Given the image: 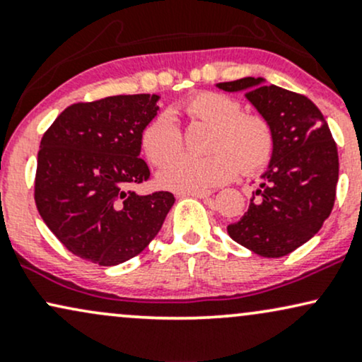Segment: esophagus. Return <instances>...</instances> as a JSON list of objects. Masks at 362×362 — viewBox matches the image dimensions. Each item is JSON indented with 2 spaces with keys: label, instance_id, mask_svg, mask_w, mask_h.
<instances>
[{
  "label": "esophagus",
  "instance_id": "34e87169",
  "mask_svg": "<svg viewBox=\"0 0 362 362\" xmlns=\"http://www.w3.org/2000/svg\"><path fill=\"white\" fill-rule=\"evenodd\" d=\"M185 194L192 195V197H197V199H206L213 192H211V190H195V192H185Z\"/></svg>",
  "mask_w": 362,
  "mask_h": 362
}]
</instances>
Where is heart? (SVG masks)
I'll use <instances>...</instances> for the list:
<instances>
[{
    "label": "heart",
    "mask_w": 362,
    "mask_h": 362,
    "mask_svg": "<svg viewBox=\"0 0 362 362\" xmlns=\"http://www.w3.org/2000/svg\"><path fill=\"white\" fill-rule=\"evenodd\" d=\"M192 122L211 126L206 149L211 155L182 156L160 173L165 189L195 192L224 184L236 168L252 175L267 167L274 155V131L260 114L243 112L236 98L216 91H201L180 103ZM141 149L155 167L170 163L182 149V131L170 112H160L141 131Z\"/></svg>",
    "instance_id": "1"
}]
</instances>
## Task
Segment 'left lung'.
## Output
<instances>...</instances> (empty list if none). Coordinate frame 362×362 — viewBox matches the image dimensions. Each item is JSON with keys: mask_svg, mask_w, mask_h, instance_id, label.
I'll return each mask as SVG.
<instances>
[{"mask_svg": "<svg viewBox=\"0 0 362 362\" xmlns=\"http://www.w3.org/2000/svg\"><path fill=\"white\" fill-rule=\"evenodd\" d=\"M247 90L274 131V155L240 221L228 226L236 243L262 257H284L318 233L330 216L339 180V153L328 124L308 97L264 78L218 83Z\"/></svg>", "mask_w": 362, "mask_h": 362, "instance_id": "left-lung-1", "label": "left lung"}]
</instances>
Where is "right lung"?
<instances>
[{"instance_id": "right-lung-1", "label": "right lung", "mask_w": 362, "mask_h": 362, "mask_svg": "<svg viewBox=\"0 0 362 362\" xmlns=\"http://www.w3.org/2000/svg\"><path fill=\"white\" fill-rule=\"evenodd\" d=\"M158 98L115 95L73 103L44 132L35 206L73 255L110 267L143 252L161 230L173 194L131 189L149 178L139 139Z\"/></svg>"}]
</instances>
